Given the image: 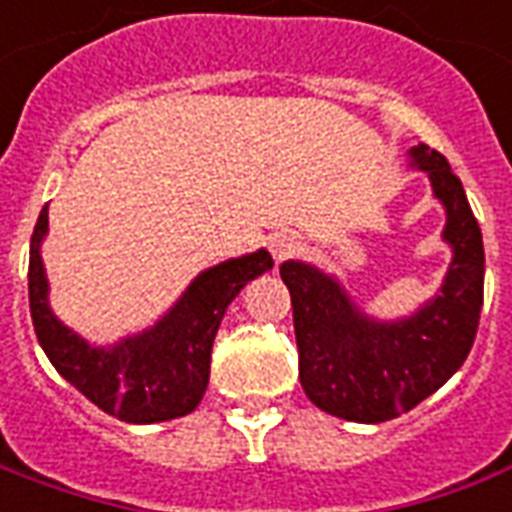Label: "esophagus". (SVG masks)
Here are the masks:
<instances>
[{
	"instance_id": "34e87169",
	"label": "esophagus",
	"mask_w": 512,
	"mask_h": 512,
	"mask_svg": "<svg viewBox=\"0 0 512 512\" xmlns=\"http://www.w3.org/2000/svg\"><path fill=\"white\" fill-rule=\"evenodd\" d=\"M297 248H299V237L294 232H280L270 240V251L272 256H275V261L288 259V256L297 251Z\"/></svg>"
}]
</instances>
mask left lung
Masks as SVG:
<instances>
[{
    "mask_svg": "<svg viewBox=\"0 0 512 512\" xmlns=\"http://www.w3.org/2000/svg\"><path fill=\"white\" fill-rule=\"evenodd\" d=\"M410 161L429 175L443 202V240L453 251L440 294L424 307L399 321H378L353 305L334 275L305 261L280 264L307 399L356 424L391 421L424 402L464 364L478 332L486 270L480 226L443 153L418 142Z\"/></svg>",
    "mask_w": 512,
    "mask_h": 512,
    "instance_id": "obj_1",
    "label": "left lung"
}]
</instances>
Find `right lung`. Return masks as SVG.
I'll list each match as a JSON object with an SVG mask.
<instances>
[{"mask_svg": "<svg viewBox=\"0 0 512 512\" xmlns=\"http://www.w3.org/2000/svg\"><path fill=\"white\" fill-rule=\"evenodd\" d=\"M48 234V205L42 207L29 248V307L42 351L64 380L107 416L126 424H159L188 416L205 397L210 351L221 318L245 283L272 270L264 248L199 272L183 297L140 334L110 348L88 345L53 315L42 240Z\"/></svg>", "mask_w": 512, "mask_h": 512, "instance_id": "add662e5", "label": "right lung"}]
</instances>
